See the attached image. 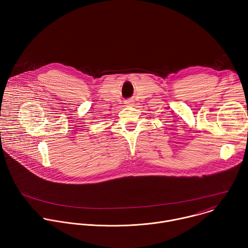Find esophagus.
Listing matches in <instances>:
<instances>
[{
    "label": "esophagus",
    "instance_id": "esophagus-1",
    "mask_svg": "<svg viewBox=\"0 0 248 248\" xmlns=\"http://www.w3.org/2000/svg\"><path fill=\"white\" fill-rule=\"evenodd\" d=\"M124 104H126L127 106H129V105H131V104H132V100H131V99H128V100H126V101H125V103H124Z\"/></svg>",
    "mask_w": 248,
    "mask_h": 248
}]
</instances>
